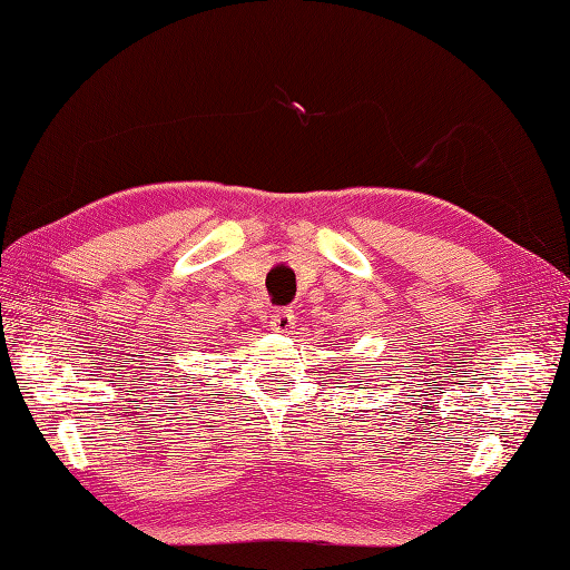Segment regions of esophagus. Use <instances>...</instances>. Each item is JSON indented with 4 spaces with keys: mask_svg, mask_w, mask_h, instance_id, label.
I'll list each match as a JSON object with an SVG mask.
<instances>
[{
    "mask_svg": "<svg viewBox=\"0 0 570 570\" xmlns=\"http://www.w3.org/2000/svg\"><path fill=\"white\" fill-rule=\"evenodd\" d=\"M269 325H272V330H276V333H291V330H294V325H296L294 311H288V308L274 311Z\"/></svg>",
    "mask_w": 570,
    "mask_h": 570,
    "instance_id": "1",
    "label": "esophagus"
}]
</instances>
